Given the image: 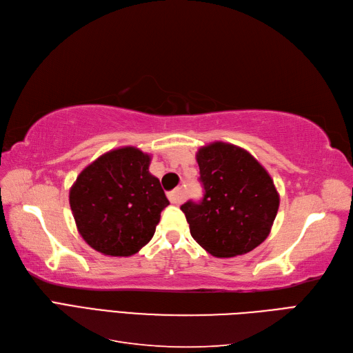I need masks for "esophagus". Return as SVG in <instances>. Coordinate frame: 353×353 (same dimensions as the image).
<instances>
[{"instance_id": "34e87169", "label": "esophagus", "mask_w": 353, "mask_h": 353, "mask_svg": "<svg viewBox=\"0 0 353 353\" xmlns=\"http://www.w3.org/2000/svg\"><path fill=\"white\" fill-rule=\"evenodd\" d=\"M168 199H169L170 203H172V205H179V203L184 200L183 190L176 188V190H174V191H170V193H168Z\"/></svg>"}]
</instances>
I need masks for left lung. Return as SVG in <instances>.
<instances>
[{"mask_svg":"<svg viewBox=\"0 0 353 353\" xmlns=\"http://www.w3.org/2000/svg\"><path fill=\"white\" fill-rule=\"evenodd\" d=\"M201 201L181 206L193 239L216 258L244 254L265 241L280 206L266 169L249 152L215 141L196 154Z\"/></svg>","mask_w":353,"mask_h":353,"instance_id":"1","label":"left lung"}]
</instances>
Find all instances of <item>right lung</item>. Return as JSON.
Returning a JSON list of instances; mask_svg holds the SVG:
<instances>
[{"instance_id":"right-lung-1","label":"right lung","mask_w":353,"mask_h":353,"mask_svg":"<svg viewBox=\"0 0 353 353\" xmlns=\"http://www.w3.org/2000/svg\"><path fill=\"white\" fill-rule=\"evenodd\" d=\"M152 156L137 147L104 153L78 175L69 203L82 239L108 256H131L152 240L168 205Z\"/></svg>"}]
</instances>
